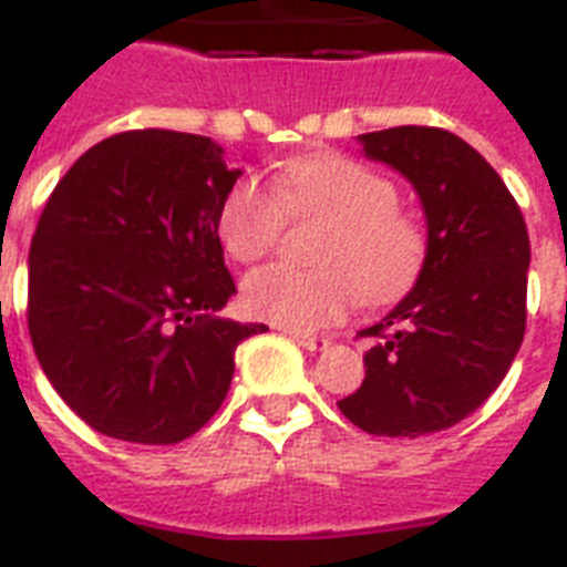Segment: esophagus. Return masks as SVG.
<instances>
[{
  "label": "esophagus",
  "instance_id": "obj_1",
  "mask_svg": "<svg viewBox=\"0 0 567 567\" xmlns=\"http://www.w3.org/2000/svg\"><path fill=\"white\" fill-rule=\"evenodd\" d=\"M289 338H292L298 346H303V349H309V352H323V349H329V343H332L329 338H320V334H307V332H289Z\"/></svg>",
  "mask_w": 567,
  "mask_h": 567
}]
</instances>
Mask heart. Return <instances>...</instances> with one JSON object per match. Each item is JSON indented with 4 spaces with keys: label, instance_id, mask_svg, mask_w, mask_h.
<instances>
[{
    "label": "heart",
    "instance_id": "b5f03b06",
    "mask_svg": "<svg viewBox=\"0 0 567 567\" xmlns=\"http://www.w3.org/2000/svg\"><path fill=\"white\" fill-rule=\"evenodd\" d=\"M275 189L240 178L218 209V240L229 258L255 264L278 247L292 218H329L318 249L323 269L272 264L244 280L252 315L292 332L338 323L360 295L369 307L403 298L425 260L423 227L400 213V193L383 173L349 155L295 158L275 175Z\"/></svg>",
    "mask_w": 567,
    "mask_h": 567
}]
</instances>
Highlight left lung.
<instances>
[{"label":"left lung","mask_w":567,"mask_h":567,"mask_svg":"<svg viewBox=\"0 0 567 567\" xmlns=\"http://www.w3.org/2000/svg\"><path fill=\"white\" fill-rule=\"evenodd\" d=\"M363 153L417 189L429 247L414 289L380 323L365 378L338 409L378 437H423L477 412L525 338L530 244L497 169L440 127L360 135Z\"/></svg>","instance_id":"left-lung-1"}]
</instances>
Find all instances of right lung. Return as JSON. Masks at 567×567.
Instances as JSON below:
<instances>
[{"label":"right lung","mask_w":567,"mask_h":567,"mask_svg":"<svg viewBox=\"0 0 567 567\" xmlns=\"http://www.w3.org/2000/svg\"><path fill=\"white\" fill-rule=\"evenodd\" d=\"M238 175L207 135L127 130L50 193L30 240L28 332L90 429L193 437L227 398L235 346L267 332L215 318L235 292L215 221Z\"/></svg>","instance_id":"obj_1"}]
</instances>
